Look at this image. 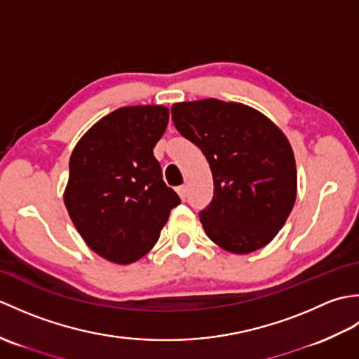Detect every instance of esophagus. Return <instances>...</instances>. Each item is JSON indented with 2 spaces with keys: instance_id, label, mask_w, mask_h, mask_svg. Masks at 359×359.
Returning <instances> with one entry per match:
<instances>
[{
  "instance_id": "1",
  "label": "esophagus",
  "mask_w": 359,
  "mask_h": 359,
  "mask_svg": "<svg viewBox=\"0 0 359 359\" xmlns=\"http://www.w3.org/2000/svg\"><path fill=\"white\" fill-rule=\"evenodd\" d=\"M177 193H179V196H180V199H182V201H185V199H187V187H185V185L177 187Z\"/></svg>"
}]
</instances>
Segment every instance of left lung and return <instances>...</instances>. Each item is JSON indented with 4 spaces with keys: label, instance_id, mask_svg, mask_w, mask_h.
I'll return each mask as SVG.
<instances>
[{
    "label": "left lung",
    "instance_id": "8db88e82",
    "mask_svg": "<svg viewBox=\"0 0 359 359\" xmlns=\"http://www.w3.org/2000/svg\"><path fill=\"white\" fill-rule=\"evenodd\" d=\"M177 131L207 157L215 196L201 212L208 238L236 255L265 247L296 201L293 149L280 129L241 103L207 98L175 103Z\"/></svg>",
    "mask_w": 359,
    "mask_h": 359
}]
</instances>
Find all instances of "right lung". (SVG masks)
<instances>
[{"instance_id":"right-lung-1","label":"right lung","mask_w":359,"mask_h":359,"mask_svg":"<svg viewBox=\"0 0 359 359\" xmlns=\"http://www.w3.org/2000/svg\"><path fill=\"white\" fill-rule=\"evenodd\" d=\"M168 118L165 106L120 108L72 151L65 205L88 247L111 262L126 265L147 255L180 203L152 152Z\"/></svg>"}]
</instances>
